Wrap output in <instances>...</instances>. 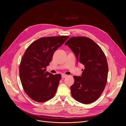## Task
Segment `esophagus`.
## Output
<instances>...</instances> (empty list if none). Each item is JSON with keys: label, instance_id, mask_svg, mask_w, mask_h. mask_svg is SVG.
I'll return each instance as SVG.
<instances>
[{"label": "esophagus", "instance_id": "34e87169", "mask_svg": "<svg viewBox=\"0 0 126 126\" xmlns=\"http://www.w3.org/2000/svg\"><path fill=\"white\" fill-rule=\"evenodd\" d=\"M67 76H68L67 75L65 74H62V78H65V77H66Z\"/></svg>", "mask_w": 126, "mask_h": 126}]
</instances>
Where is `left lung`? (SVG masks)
<instances>
[{
    "mask_svg": "<svg viewBox=\"0 0 126 126\" xmlns=\"http://www.w3.org/2000/svg\"><path fill=\"white\" fill-rule=\"evenodd\" d=\"M65 44L85 67L81 77L73 76L71 95L82 104L93 103L100 97L107 82L108 65L105 54L97 43L86 37H71Z\"/></svg>",
    "mask_w": 126,
    "mask_h": 126,
    "instance_id": "obj_1",
    "label": "left lung"
}]
</instances>
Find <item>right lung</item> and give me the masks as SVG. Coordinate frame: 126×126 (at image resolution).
Returning a JSON list of instances; mask_svg holds the SVG:
<instances>
[{"mask_svg":"<svg viewBox=\"0 0 126 126\" xmlns=\"http://www.w3.org/2000/svg\"><path fill=\"white\" fill-rule=\"evenodd\" d=\"M68 36L40 38L26 49L19 65V76L24 92L33 100L40 103L52 99L56 94L61 74L46 71L53 54Z\"/></svg>","mask_w":126,"mask_h":126,"instance_id":"add662e5","label":"right lung"}]
</instances>
